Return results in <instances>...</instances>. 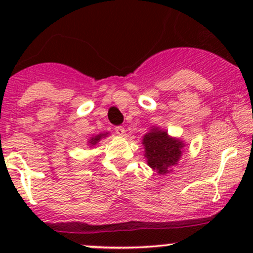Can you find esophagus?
Listing matches in <instances>:
<instances>
[{"label":"esophagus","mask_w":253,"mask_h":253,"mask_svg":"<svg viewBox=\"0 0 253 253\" xmlns=\"http://www.w3.org/2000/svg\"><path fill=\"white\" fill-rule=\"evenodd\" d=\"M125 132H126V130H125V128H124L123 126H118V127H115V133H117L118 135L124 136V135H125Z\"/></svg>","instance_id":"esophagus-1"}]
</instances>
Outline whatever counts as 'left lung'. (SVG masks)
Masks as SVG:
<instances>
[{
  "label": "left lung",
  "mask_w": 253,
  "mask_h": 253,
  "mask_svg": "<svg viewBox=\"0 0 253 253\" xmlns=\"http://www.w3.org/2000/svg\"><path fill=\"white\" fill-rule=\"evenodd\" d=\"M147 164L159 175H167L178 163L184 144L168 135L167 130L153 127L143 138Z\"/></svg>",
  "instance_id": "8db88e82"
}]
</instances>
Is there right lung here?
<instances>
[{
	"label": "right lung",
	"instance_id": "add662e5",
	"mask_svg": "<svg viewBox=\"0 0 253 253\" xmlns=\"http://www.w3.org/2000/svg\"><path fill=\"white\" fill-rule=\"evenodd\" d=\"M107 134H108V133H103V134H98V135L92 136V138L89 139V145L90 146H94V145H96L98 141L101 140V139L104 138V136H107Z\"/></svg>",
	"mask_w": 253,
	"mask_h": 253
}]
</instances>
